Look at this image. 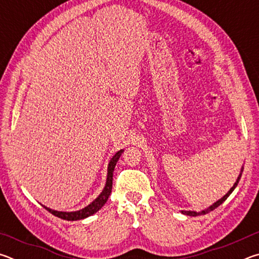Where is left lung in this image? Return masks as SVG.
Wrapping results in <instances>:
<instances>
[{"label":"left lung","instance_id":"8db88e82","mask_svg":"<svg viewBox=\"0 0 259 259\" xmlns=\"http://www.w3.org/2000/svg\"><path fill=\"white\" fill-rule=\"evenodd\" d=\"M242 171H243V166L242 168H241V172H240V175H239V177H238V179H236V182L234 183V185L231 187V190L226 193V194L223 196L222 199H219L218 201H216V202H214L213 204H211L210 205V207H208L207 209H204V210H202V211H191V210H188V211H185V210H182V213H184V214H187V216H193V217H195V216H200V214H205V213H208V212H210V211H212L213 209H216L218 205H221L223 202H224V201L229 198V196L231 195V193L234 191V188L238 186V184H239V181H240V178H241V175H242Z\"/></svg>","mask_w":259,"mask_h":259}]
</instances>
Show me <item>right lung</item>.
<instances>
[{"label":"right lung","mask_w":259,"mask_h":259,"mask_svg":"<svg viewBox=\"0 0 259 259\" xmlns=\"http://www.w3.org/2000/svg\"><path fill=\"white\" fill-rule=\"evenodd\" d=\"M122 153H123V150H120L119 152L115 153L111 161L108 163V168H107V178H106V184H105L104 190L102 191V193L96 198L93 202L90 204H88L87 207H84L83 209L76 210V211H57V210H52L50 208L46 207L43 205V208H46L48 211L51 212L52 214H55L56 217H59L61 219H65V221H80V219H84L87 217L91 216L103 208V205L106 203V201L108 200L109 195H111L112 192V186H113V171L114 168H115L116 162L119 161L120 156Z\"/></svg>","instance_id":"obj_1"}]
</instances>
